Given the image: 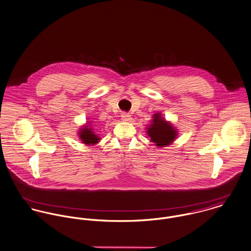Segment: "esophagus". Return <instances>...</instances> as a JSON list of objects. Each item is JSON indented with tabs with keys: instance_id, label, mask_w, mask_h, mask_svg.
Listing matches in <instances>:
<instances>
[{
	"instance_id": "1",
	"label": "esophagus",
	"mask_w": 251,
	"mask_h": 251,
	"mask_svg": "<svg viewBox=\"0 0 251 251\" xmlns=\"http://www.w3.org/2000/svg\"><path fill=\"white\" fill-rule=\"evenodd\" d=\"M121 120L125 121V122H130L132 120V117L127 113H122L121 114Z\"/></svg>"
}]
</instances>
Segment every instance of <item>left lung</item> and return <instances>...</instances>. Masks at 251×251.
I'll return each mask as SVG.
<instances>
[{
	"label": "left lung",
	"mask_w": 251,
	"mask_h": 251,
	"mask_svg": "<svg viewBox=\"0 0 251 251\" xmlns=\"http://www.w3.org/2000/svg\"><path fill=\"white\" fill-rule=\"evenodd\" d=\"M148 135L151 141L158 147H164L173 142L176 136V132L172 125L160 117V114H155L152 124L147 128Z\"/></svg>",
	"instance_id": "obj_1"
}]
</instances>
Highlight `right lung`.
Wrapping results in <instances>:
<instances>
[{"label": "right lung", "instance_id": "add662e5", "mask_svg": "<svg viewBox=\"0 0 251 251\" xmlns=\"http://www.w3.org/2000/svg\"><path fill=\"white\" fill-rule=\"evenodd\" d=\"M79 135H80V138L82 139V141L88 145L97 143L99 140V137L97 135H95V133L92 131V129L88 128V126H85V128L81 130Z\"/></svg>", "mask_w": 251, "mask_h": 251}]
</instances>
